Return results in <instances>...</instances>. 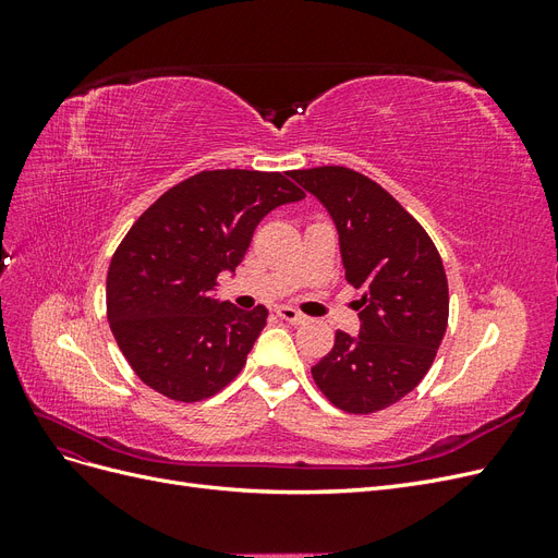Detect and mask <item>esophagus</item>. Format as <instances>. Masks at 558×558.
Returning a JSON list of instances; mask_svg holds the SVG:
<instances>
[{"mask_svg":"<svg viewBox=\"0 0 558 558\" xmlns=\"http://www.w3.org/2000/svg\"><path fill=\"white\" fill-rule=\"evenodd\" d=\"M277 316L281 320H286V324H293V326H300V324H305V320H307L305 314H300L293 307H277Z\"/></svg>","mask_w":558,"mask_h":558,"instance_id":"34e87169","label":"esophagus"}]
</instances>
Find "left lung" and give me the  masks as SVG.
Wrapping results in <instances>:
<instances>
[{"label": "left lung", "instance_id": "8db88e82", "mask_svg": "<svg viewBox=\"0 0 558 558\" xmlns=\"http://www.w3.org/2000/svg\"><path fill=\"white\" fill-rule=\"evenodd\" d=\"M291 177L320 199L340 232L361 335L335 332L312 377L335 408L375 414L426 377L449 320V286L428 232L381 185L349 167L326 165Z\"/></svg>", "mask_w": 558, "mask_h": 558}]
</instances>
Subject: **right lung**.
<instances>
[{"label": "right lung", "mask_w": 558, "mask_h": 558, "mask_svg": "<svg viewBox=\"0 0 558 558\" xmlns=\"http://www.w3.org/2000/svg\"><path fill=\"white\" fill-rule=\"evenodd\" d=\"M291 172L205 170L172 185L118 244L107 272V316L125 361L177 402L216 396L242 373L267 310L211 298L234 272L253 230L305 197Z\"/></svg>", "instance_id": "1"}]
</instances>
